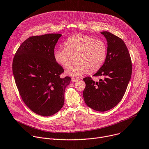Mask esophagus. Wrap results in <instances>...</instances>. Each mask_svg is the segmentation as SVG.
I'll use <instances>...</instances> for the list:
<instances>
[{
  "label": "esophagus",
  "instance_id": "34e87169",
  "mask_svg": "<svg viewBox=\"0 0 149 149\" xmlns=\"http://www.w3.org/2000/svg\"><path fill=\"white\" fill-rule=\"evenodd\" d=\"M78 80H79V79H77V78H76V77H72V82H76Z\"/></svg>",
  "mask_w": 149,
  "mask_h": 149
}]
</instances>
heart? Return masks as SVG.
<instances>
[{
	"mask_svg": "<svg viewBox=\"0 0 149 149\" xmlns=\"http://www.w3.org/2000/svg\"><path fill=\"white\" fill-rule=\"evenodd\" d=\"M76 53L77 62L66 72L69 76L80 77L87 73L89 69L95 72L102 68L106 58L107 47L100 40L86 35L77 34L68 38L65 42V47L56 49L53 55L58 64L67 68L72 63L71 54Z\"/></svg>",
	"mask_w": 149,
	"mask_h": 149,
	"instance_id": "heart-1",
	"label": "heart"
}]
</instances>
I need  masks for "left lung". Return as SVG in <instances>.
<instances>
[{
	"mask_svg": "<svg viewBox=\"0 0 149 149\" xmlns=\"http://www.w3.org/2000/svg\"><path fill=\"white\" fill-rule=\"evenodd\" d=\"M107 40L106 61L93 75L102 76L99 81L83 79L86 87L83 96L87 106L98 111H107L122 99L131 78L132 65L125 42L109 32H102Z\"/></svg>",
	"mask_w": 149,
	"mask_h": 149,
	"instance_id": "1",
	"label": "left lung"
}]
</instances>
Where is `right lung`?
Masks as SVG:
<instances>
[{"label":"right lung","mask_w":149,"mask_h":149,"mask_svg":"<svg viewBox=\"0 0 149 149\" xmlns=\"http://www.w3.org/2000/svg\"><path fill=\"white\" fill-rule=\"evenodd\" d=\"M62 34L32 36L17 50L12 65L16 84L22 100L34 113L50 116L60 110L71 78H61L63 68L54 60V49Z\"/></svg>","instance_id":"obj_1"}]
</instances>
